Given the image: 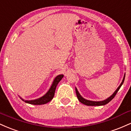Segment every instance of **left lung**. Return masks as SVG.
I'll use <instances>...</instances> for the list:
<instances>
[{
	"mask_svg": "<svg viewBox=\"0 0 131 131\" xmlns=\"http://www.w3.org/2000/svg\"><path fill=\"white\" fill-rule=\"evenodd\" d=\"M124 78H125V74H124V78H123L122 82H121V84L119 85V86L118 87V89H117L116 90L115 92H114L113 94L112 95L110 96V97H108V99H105V100H103V101L95 102V101H91V100H86V99H84L83 97H82V96L80 94H79V92H78V91L77 90V89H76V95H77V97H78V100H79V101L81 103H83V104H84L85 105H88V106H101V105H105L107 104L108 103H109V102H110L111 100H112V99L115 97L116 94H117V92H118L119 89L120 88H121V85H123V82H124Z\"/></svg>",
	"mask_w": 131,
	"mask_h": 131,
	"instance_id": "1",
	"label": "left lung"
}]
</instances>
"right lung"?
I'll return each instance as SVG.
<instances>
[{
    "label": "right lung",
    "instance_id": "1",
    "mask_svg": "<svg viewBox=\"0 0 131 131\" xmlns=\"http://www.w3.org/2000/svg\"><path fill=\"white\" fill-rule=\"evenodd\" d=\"M63 78V74L58 75V76L54 79L53 83H52L50 88L49 89V90L44 95H43L42 97H40V98L35 99V100H25L21 98V97L20 98L23 101H25V102L29 103V104H32V105L46 104V103L51 101V100H52V99L53 98L55 89H56V88H57V85H58V82L61 80V79H62Z\"/></svg>",
    "mask_w": 131,
    "mask_h": 131
}]
</instances>
